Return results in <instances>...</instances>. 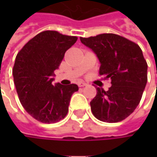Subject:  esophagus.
Returning <instances> with one entry per match:
<instances>
[{
    "mask_svg": "<svg viewBox=\"0 0 157 157\" xmlns=\"http://www.w3.org/2000/svg\"><path fill=\"white\" fill-rule=\"evenodd\" d=\"M87 86V84L85 83V82L80 81L78 83V86H79V87H84V86Z\"/></svg>",
    "mask_w": 157,
    "mask_h": 157,
    "instance_id": "1",
    "label": "esophagus"
}]
</instances>
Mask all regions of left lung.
<instances>
[{"mask_svg": "<svg viewBox=\"0 0 157 157\" xmlns=\"http://www.w3.org/2000/svg\"><path fill=\"white\" fill-rule=\"evenodd\" d=\"M80 41L98 57L100 75L111 79L108 91L96 89L90 102L93 114L104 122L123 121L139 105L148 80V64L141 48L115 34L80 37Z\"/></svg>", "mask_w": 157, "mask_h": 157, "instance_id": "8db88e82", "label": "left lung"}]
</instances>
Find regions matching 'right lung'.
I'll use <instances>...</instances> for the list:
<instances>
[{
    "label": "right lung",
    "instance_id": "1",
    "mask_svg": "<svg viewBox=\"0 0 157 157\" xmlns=\"http://www.w3.org/2000/svg\"><path fill=\"white\" fill-rule=\"evenodd\" d=\"M57 31L47 30L29 40L15 57L13 77L24 109L43 123H55L66 116L76 84L63 86L54 81L65 52L77 42Z\"/></svg>",
    "mask_w": 157,
    "mask_h": 157
}]
</instances>
